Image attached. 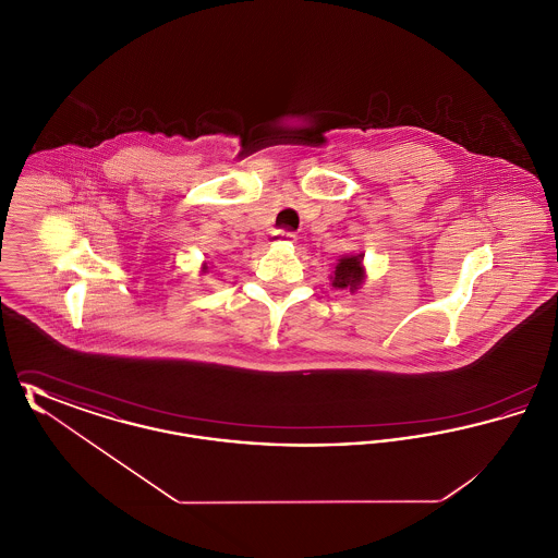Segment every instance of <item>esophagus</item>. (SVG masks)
<instances>
[{"label": "esophagus", "instance_id": "34e87169", "mask_svg": "<svg viewBox=\"0 0 558 558\" xmlns=\"http://www.w3.org/2000/svg\"><path fill=\"white\" fill-rule=\"evenodd\" d=\"M278 239L294 240L296 239V234H294V232H289V230H280V232H278Z\"/></svg>", "mask_w": 558, "mask_h": 558}]
</instances>
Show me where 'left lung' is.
Wrapping results in <instances>:
<instances>
[{
    "instance_id": "1",
    "label": "left lung",
    "mask_w": 558,
    "mask_h": 558,
    "mask_svg": "<svg viewBox=\"0 0 558 558\" xmlns=\"http://www.w3.org/2000/svg\"><path fill=\"white\" fill-rule=\"evenodd\" d=\"M364 280H366V267H364L362 253L339 257L335 271L330 274V287L335 291L357 292V289H362Z\"/></svg>"
}]
</instances>
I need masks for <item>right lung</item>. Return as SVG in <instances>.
<instances>
[{"label":"right lung","instance_id":"1","mask_svg":"<svg viewBox=\"0 0 558 558\" xmlns=\"http://www.w3.org/2000/svg\"><path fill=\"white\" fill-rule=\"evenodd\" d=\"M209 271V266H207V262L201 266V274H207Z\"/></svg>","mask_w":558,"mask_h":558}]
</instances>
